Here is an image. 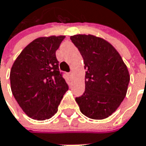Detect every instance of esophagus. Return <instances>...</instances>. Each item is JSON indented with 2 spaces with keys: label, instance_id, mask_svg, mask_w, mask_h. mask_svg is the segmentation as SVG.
Returning <instances> with one entry per match:
<instances>
[{
  "label": "esophagus",
  "instance_id": "obj_1",
  "mask_svg": "<svg viewBox=\"0 0 146 146\" xmlns=\"http://www.w3.org/2000/svg\"><path fill=\"white\" fill-rule=\"evenodd\" d=\"M68 76H69L70 77H71V76H73V72H72V71H70V72L68 73Z\"/></svg>",
  "mask_w": 146,
  "mask_h": 146
}]
</instances>
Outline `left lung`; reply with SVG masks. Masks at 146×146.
<instances>
[{"label": "left lung", "mask_w": 146, "mask_h": 146, "mask_svg": "<svg viewBox=\"0 0 146 146\" xmlns=\"http://www.w3.org/2000/svg\"><path fill=\"white\" fill-rule=\"evenodd\" d=\"M70 39L82 54L86 71L85 92L76 98L82 113L92 119L110 116L125 98L129 74L118 51L93 35H74Z\"/></svg>", "instance_id": "left-lung-1"}]
</instances>
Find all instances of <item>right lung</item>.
Masks as SVG:
<instances>
[{"instance_id":"obj_1","label":"right lung","mask_w":146,"mask_h":146,"mask_svg":"<svg viewBox=\"0 0 146 146\" xmlns=\"http://www.w3.org/2000/svg\"><path fill=\"white\" fill-rule=\"evenodd\" d=\"M64 38L51 36L33 40L21 52L11 67L12 94L32 119L45 120L54 116L69 88L55 54Z\"/></svg>"}]
</instances>
